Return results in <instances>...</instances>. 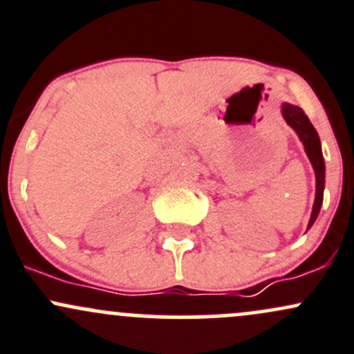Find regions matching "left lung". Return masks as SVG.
<instances>
[{"mask_svg":"<svg viewBox=\"0 0 354 354\" xmlns=\"http://www.w3.org/2000/svg\"><path fill=\"white\" fill-rule=\"evenodd\" d=\"M282 115H284L286 122L301 138L302 145L306 147V153H308L310 162H313L314 173H316V200H314L313 213H310V220L308 225V228H310L314 221H316L317 215H319L322 196H324V158H322L319 136H317L316 129H314V126L310 124L308 115L304 114L301 107L292 106V104H284L282 106Z\"/></svg>","mask_w":354,"mask_h":354,"instance_id":"obj_1","label":"left lung"}]
</instances>
